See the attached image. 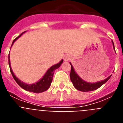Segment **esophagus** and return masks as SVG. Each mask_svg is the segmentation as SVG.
<instances>
[{"mask_svg":"<svg viewBox=\"0 0 123 123\" xmlns=\"http://www.w3.org/2000/svg\"><path fill=\"white\" fill-rule=\"evenodd\" d=\"M70 59H71V56H70V55H67L64 56V61H65V62H68V61H69Z\"/></svg>","mask_w":123,"mask_h":123,"instance_id":"obj_1","label":"esophagus"}]
</instances>
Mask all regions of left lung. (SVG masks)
<instances>
[{
    "label": "left lung",
    "mask_w": 123,
    "mask_h": 123,
    "mask_svg": "<svg viewBox=\"0 0 123 123\" xmlns=\"http://www.w3.org/2000/svg\"><path fill=\"white\" fill-rule=\"evenodd\" d=\"M113 45V48L115 49V45H114V43L112 41ZM70 65H71V72H70V79H71V82H72L73 84L74 87L77 90L82 92H89V91H95V90L97 89L98 88L102 86L106 82L109 80L110 78H111V75H110V76L106 78L105 79L103 80V81H98V82H94V83H91V82H87L86 81H84L83 79H81L80 77L78 76L76 72L75 71L74 69L73 65L71 63L69 62Z\"/></svg>",
    "instance_id": "left-lung-1"
}]
</instances>
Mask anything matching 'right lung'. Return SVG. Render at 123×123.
I'll use <instances>...</instances> for the list:
<instances>
[{"mask_svg": "<svg viewBox=\"0 0 123 123\" xmlns=\"http://www.w3.org/2000/svg\"><path fill=\"white\" fill-rule=\"evenodd\" d=\"M24 32H22L19 36H18L16 39H15L13 40V41L12 42V45L13 44L14 42L16 41V40L21 36ZM12 46H11V47H12ZM63 62V60H62L58 63L52 66V67L47 71V72L45 73V74H44V76L42 77L39 81H38L37 82H35V83L28 84H26L25 83V82H22L21 81H20V80H19L18 78H17L16 76L14 74L12 69V68H11L10 62V54H8V64H9L10 69V72L11 73H12V76L13 78H14V79H15V81H16L18 85L21 87V88H23V89L26 90V91H29V92H34V93H41V92H43L48 89L50 87V86L51 83H52L54 71H55V69H56L57 68H58L60 67V65H62V63Z\"/></svg>", "mask_w": 123, "mask_h": 123, "instance_id": "right-lung-1", "label": "right lung"}]
</instances>
